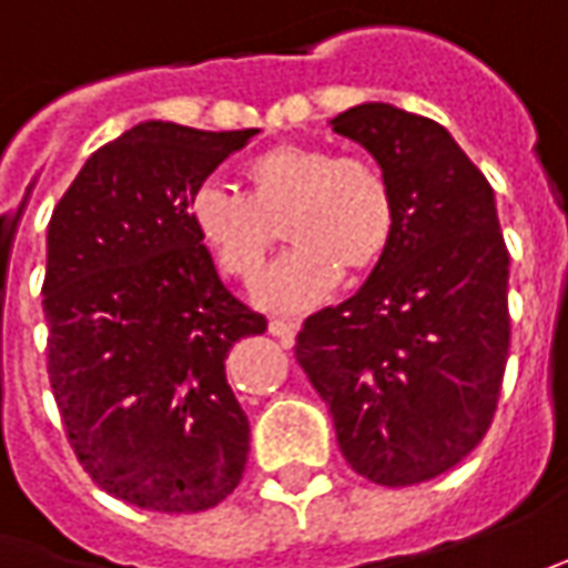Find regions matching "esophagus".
Masks as SVG:
<instances>
[{"label": "esophagus", "instance_id": "1", "mask_svg": "<svg viewBox=\"0 0 568 568\" xmlns=\"http://www.w3.org/2000/svg\"><path fill=\"white\" fill-rule=\"evenodd\" d=\"M295 333H298V326H295V323H285V320H270V335H276L283 345H292V342H295Z\"/></svg>", "mask_w": 568, "mask_h": 568}]
</instances>
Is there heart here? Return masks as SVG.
I'll return each mask as SVG.
<instances>
[{
    "label": "heart",
    "mask_w": 568,
    "mask_h": 568,
    "mask_svg": "<svg viewBox=\"0 0 568 568\" xmlns=\"http://www.w3.org/2000/svg\"><path fill=\"white\" fill-rule=\"evenodd\" d=\"M248 192L202 183L189 199V223L220 273L252 283L283 223L292 248L264 273L254 301L298 314L342 283L345 270L369 273L392 252L395 192L379 168L338 158L323 145L276 142L245 161Z\"/></svg>",
    "instance_id": "obj_1"
}]
</instances>
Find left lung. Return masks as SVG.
Segmentation results:
<instances>
[{"mask_svg":"<svg viewBox=\"0 0 568 568\" xmlns=\"http://www.w3.org/2000/svg\"><path fill=\"white\" fill-rule=\"evenodd\" d=\"M329 126L376 158L397 230L348 301L304 320L295 357L351 469L416 485L457 466L491 426L510 348V254L495 192L442 123L364 102Z\"/></svg>","mask_w":568,"mask_h":568,"instance_id":"8db88e82","label":"left lung"}]
</instances>
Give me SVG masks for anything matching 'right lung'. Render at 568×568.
Wrapping results in <instances>:
<instances>
[{
    "mask_svg": "<svg viewBox=\"0 0 568 568\" xmlns=\"http://www.w3.org/2000/svg\"><path fill=\"white\" fill-rule=\"evenodd\" d=\"M261 130L145 121L90 154L49 220V382L73 454L133 507H217L248 460L226 354L267 320L220 283L189 199Z\"/></svg>",
    "mask_w": 568,
    "mask_h": 568,
    "instance_id": "1",
    "label": "right lung"
}]
</instances>
